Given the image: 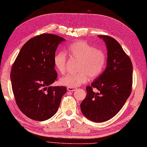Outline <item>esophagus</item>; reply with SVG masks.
Here are the masks:
<instances>
[{"label":"esophagus","instance_id":"esophagus-1","mask_svg":"<svg viewBox=\"0 0 147 147\" xmlns=\"http://www.w3.org/2000/svg\"><path fill=\"white\" fill-rule=\"evenodd\" d=\"M67 90L69 91H74L76 90V88H72V87H67Z\"/></svg>","mask_w":147,"mask_h":147}]
</instances>
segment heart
Returning <instances> with one entry per match:
<instances>
[{
    "instance_id": "heart-1",
    "label": "heart",
    "mask_w": 147,
    "mask_h": 147,
    "mask_svg": "<svg viewBox=\"0 0 147 147\" xmlns=\"http://www.w3.org/2000/svg\"><path fill=\"white\" fill-rule=\"evenodd\" d=\"M67 53L71 59L78 61L75 74H68L60 78L62 85L75 88L86 83L90 77L94 79L104 72L107 63L105 53L85 41L78 40L70 44L67 49ZM67 56L60 52L54 57V64L56 70L64 74L66 70Z\"/></svg>"
}]
</instances>
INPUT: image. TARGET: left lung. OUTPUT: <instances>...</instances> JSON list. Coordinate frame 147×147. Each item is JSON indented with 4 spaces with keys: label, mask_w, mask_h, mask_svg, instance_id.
<instances>
[{
    "label": "left lung",
    "mask_w": 147,
    "mask_h": 147,
    "mask_svg": "<svg viewBox=\"0 0 147 147\" xmlns=\"http://www.w3.org/2000/svg\"><path fill=\"white\" fill-rule=\"evenodd\" d=\"M107 48V67L91 85L80 104L83 115L92 121H106L115 116L129 97L132 85V64L130 57L115 38L99 35ZM96 88L98 93L93 91Z\"/></svg>",
    "instance_id": "obj_1"
}]
</instances>
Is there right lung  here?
I'll return each mask as SVG.
<instances>
[{
    "label": "right lung",
    "mask_w": 147,
    "mask_h": 147,
    "mask_svg": "<svg viewBox=\"0 0 147 147\" xmlns=\"http://www.w3.org/2000/svg\"><path fill=\"white\" fill-rule=\"evenodd\" d=\"M65 39L43 34L26 42L13 64L10 78L13 94L26 117L45 121L57 112L65 86H50L57 77L54 57L59 44Z\"/></svg>",
    "instance_id": "obj_1"
}]
</instances>
